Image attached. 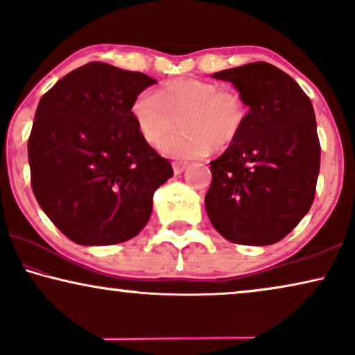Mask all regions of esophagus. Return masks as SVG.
<instances>
[{"label":"esophagus","mask_w":355,"mask_h":355,"mask_svg":"<svg viewBox=\"0 0 355 355\" xmlns=\"http://www.w3.org/2000/svg\"><path fill=\"white\" fill-rule=\"evenodd\" d=\"M186 166H187V163H184V162H174L173 163V171H174V174H181L184 169H186Z\"/></svg>","instance_id":"obj_1"}]
</instances>
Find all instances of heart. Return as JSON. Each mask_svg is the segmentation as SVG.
<instances>
[{
	"label": "heart",
	"instance_id": "heart-1",
	"mask_svg": "<svg viewBox=\"0 0 355 355\" xmlns=\"http://www.w3.org/2000/svg\"><path fill=\"white\" fill-rule=\"evenodd\" d=\"M135 124L150 145H159L180 118L183 129L162 145L168 157H205L236 142L247 123V105L237 92L220 90L211 82L176 79L132 105Z\"/></svg>",
	"mask_w": 355,
	"mask_h": 355
}]
</instances>
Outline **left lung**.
<instances>
[{"label": "left lung", "mask_w": 355, "mask_h": 355, "mask_svg": "<svg viewBox=\"0 0 355 355\" xmlns=\"http://www.w3.org/2000/svg\"><path fill=\"white\" fill-rule=\"evenodd\" d=\"M211 77L231 82L249 114L236 142L210 163L207 215L234 244H275L313 203L320 140L312 101L293 77L265 61Z\"/></svg>", "instance_id": "left-lung-1"}]
</instances>
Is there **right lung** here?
Returning a JSON list of instances; mask_svg holds the SVG:
<instances>
[{"label":"right lung","mask_w":355,"mask_h":355,"mask_svg":"<svg viewBox=\"0 0 355 355\" xmlns=\"http://www.w3.org/2000/svg\"><path fill=\"white\" fill-rule=\"evenodd\" d=\"M157 84L142 72L89 62L42 96L28 137L32 191L58 230L80 245L125 242L152 215L171 163L147 144L132 105Z\"/></svg>","instance_id":"add662e5"}]
</instances>
